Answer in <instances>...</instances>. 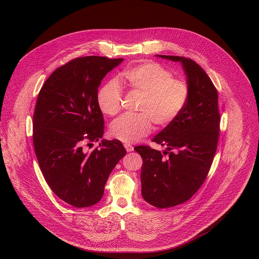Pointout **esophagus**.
<instances>
[{"instance_id": "1", "label": "esophagus", "mask_w": 259, "mask_h": 259, "mask_svg": "<svg viewBox=\"0 0 259 259\" xmlns=\"http://www.w3.org/2000/svg\"><path fill=\"white\" fill-rule=\"evenodd\" d=\"M124 148L126 149L127 152H132L134 151V147L131 145V144H124Z\"/></svg>"}]
</instances>
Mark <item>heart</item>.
<instances>
[{"label":"heart","mask_w":259,"mask_h":259,"mask_svg":"<svg viewBox=\"0 0 259 259\" xmlns=\"http://www.w3.org/2000/svg\"><path fill=\"white\" fill-rule=\"evenodd\" d=\"M122 77L128 89L142 95L135 115H124L113 121L111 136L125 144L140 141L149 135L153 123L158 127L171 124L183 112L190 98L189 83L175 78L172 72L153 61L144 62L123 71ZM123 93L115 79L108 80L97 93L101 112L115 116L122 109Z\"/></svg>","instance_id":"b5f03b06"}]
</instances>
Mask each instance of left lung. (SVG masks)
Returning <instances> with one entry per match:
<instances>
[{
	"label": "left lung",
	"instance_id": "left-lung-1",
	"mask_svg": "<svg viewBox=\"0 0 259 259\" xmlns=\"http://www.w3.org/2000/svg\"><path fill=\"white\" fill-rule=\"evenodd\" d=\"M158 56L182 62L191 89L180 116L152 139L167 151L161 153L149 145L135 148L143 158V198L155 207L168 208L192 198L207 178L218 149L221 113L218 90L197 62Z\"/></svg>",
	"mask_w": 259,
	"mask_h": 259
}]
</instances>
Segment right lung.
I'll return each mask as SVG.
<instances>
[{
  "label": "right lung",
  "mask_w": 259,
  "mask_h": 259,
  "mask_svg": "<svg viewBox=\"0 0 259 259\" xmlns=\"http://www.w3.org/2000/svg\"><path fill=\"white\" fill-rule=\"evenodd\" d=\"M122 58L84 56L57 68L42 84L32 119V141L41 174L56 196L82 208L98 203L126 151L118 140L99 141L104 118L97 104L101 80Z\"/></svg>",
  "instance_id": "1"
}]
</instances>
